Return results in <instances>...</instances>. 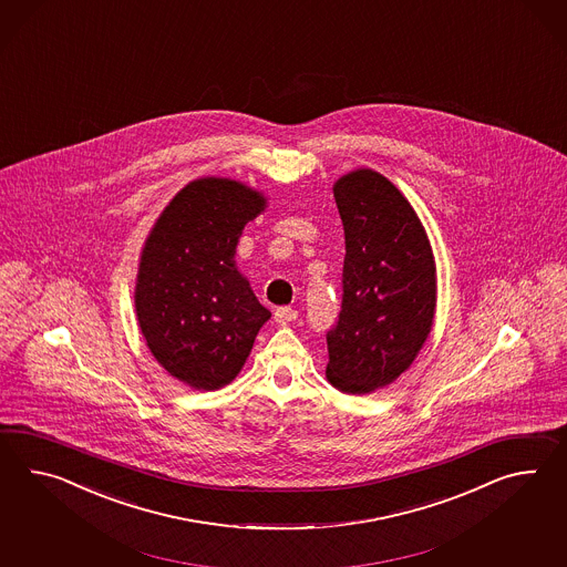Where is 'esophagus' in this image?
<instances>
[{
    "mask_svg": "<svg viewBox=\"0 0 567 567\" xmlns=\"http://www.w3.org/2000/svg\"><path fill=\"white\" fill-rule=\"evenodd\" d=\"M297 319V311L292 307H278L275 311V321L278 326H289L290 321Z\"/></svg>",
    "mask_w": 567,
    "mask_h": 567,
    "instance_id": "34e87169",
    "label": "esophagus"
}]
</instances>
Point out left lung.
Here are the masks:
<instances>
[{"instance_id": "left-lung-1", "label": "left lung", "mask_w": 567, "mask_h": 567, "mask_svg": "<svg viewBox=\"0 0 567 567\" xmlns=\"http://www.w3.org/2000/svg\"><path fill=\"white\" fill-rule=\"evenodd\" d=\"M344 225L342 311L328 332V381L371 393L410 369L436 309V264L408 198L362 167L333 184Z\"/></svg>"}]
</instances>
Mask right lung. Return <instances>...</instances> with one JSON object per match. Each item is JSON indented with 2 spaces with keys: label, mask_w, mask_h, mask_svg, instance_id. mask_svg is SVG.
I'll list each match as a JSON object with an SVG mask.
<instances>
[{
  "label": "right lung",
  "mask_w": 567,
  "mask_h": 567,
  "mask_svg": "<svg viewBox=\"0 0 567 567\" xmlns=\"http://www.w3.org/2000/svg\"><path fill=\"white\" fill-rule=\"evenodd\" d=\"M266 208L262 193L229 178L186 184L145 239L135 311L155 360L182 383L229 385L270 311L235 266L239 235Z\"/></svg>",
  "instance_id": "right-lung-1"
}]
</instances>
